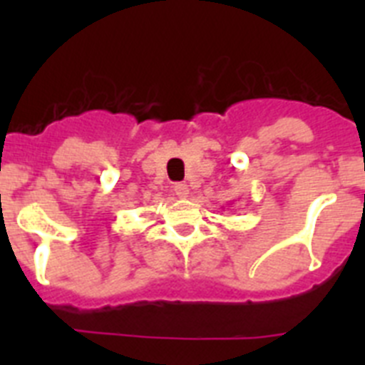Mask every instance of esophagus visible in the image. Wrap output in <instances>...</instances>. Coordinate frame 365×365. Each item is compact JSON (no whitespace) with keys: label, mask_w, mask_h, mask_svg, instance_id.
I'll return each instance as SVG.
<instances>
[{"label":"esophagus","mask_w":365,"mask_h":365,"mask_svg":"<svg viewBox=\"0 0 365 365\" xmlns=\"http://www.w3.org/2000/svg\"><path fill=\"white\" fill-rule=\"evenodd\" d=\"M173 193H175L179 199H186L190 195V190L188 186L182 185V182H177V185H173Z\"/></svg>","instance_id":"obj_1"}]
</instances>
